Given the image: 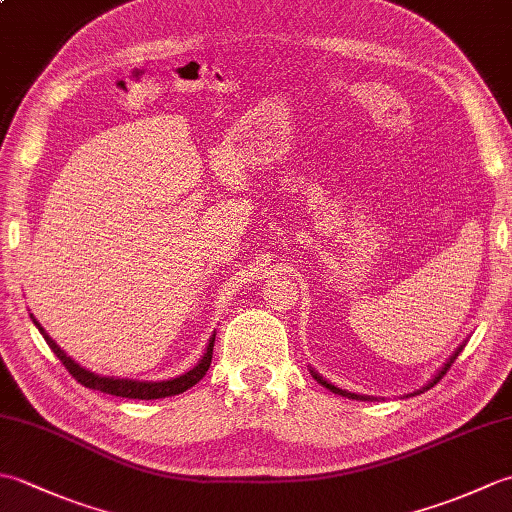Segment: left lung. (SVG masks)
Wrapping results in <instances>:
<instances>
[{
    "mask_svg": "<svg viewBox=\"0 0 512 512\" xmlns=\"http://www.w3.org/2000/svg\"><path fill=\"white\" fill-rule=\"evenodd\" d=\"M462 347H464V345H460V347H458V350H455V354H453V356L449 358V361H447V363H444V367H442V369H440V372L436 374V378H433L429 385H424L422 389H418V391H416V394H422V391H427V389H431L433 385H436V383H438V380H440V378H442L444 374H447V369L451 367V363L455 361V358H458V354L462 352ZM310 374H312L314 378H317V380H319V383H321L323 387H328V389L332 391V394H339V396H345V398H352V400H367V396H361V394H350V391H345V389H339V387H334V385H332V383H328V380H325L323 376H319L317 372H314V369H310Z\"/></svg>",
    "mask_w": 512,
    "mask_h": 512,
    "instance_id": "8db88e82",
    "label": "left lung"
}]
</instances>
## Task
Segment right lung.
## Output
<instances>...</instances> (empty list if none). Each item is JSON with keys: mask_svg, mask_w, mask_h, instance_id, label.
Listing matches in <instances>:
<instances>
[{"mask_svg": "<svg viewBox=\"0 0 512 512\" xmlns=\"http://www.w3.org/2000/svg\"><path fill=\"white\" fill-rule=\"evenodd\" d=\"M30 319L35 321V317L30 314ZM39 332L43 334V339L50 345V350L57 354L59 361L65 365V369L76 378V383H81L90 389L103 391V394H112V396H121V398H138V400H154V398H167V396H176L182 394V391L191 389L195 383H200L202 376L206 374V369L211 367V358H213V343H215V334L211 336L209 345H206V352L200 358V363L193 369H189L187 374H182L178 378L171 380H158V383H151V380H129V378H114V376H99L94 372H88V369L81 367L79 363H74L72 358L65 354L61 347L54 343L46 330L35 321Z\"/></svg>", "mask_w": 512, "mask_h": 512, "instance_id": "obj_1", "label": "right lung"}]
</instances>
